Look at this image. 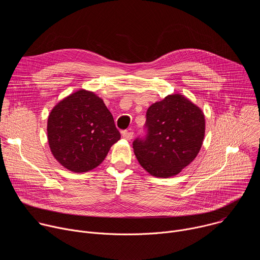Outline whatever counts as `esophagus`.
Returning a JSON list of instances; mask_svg holds the SVG:
<instances>
[{"label": "esophagus", "mask_w": 260, "mask_h": 260, "mask_svg": "<svg viewBox=\"0 0 260 260\" xmlns=\"http://www.w3.org/2000/svg\"><path fill=\"white\" fill-rule=\"evenodd\" d=\"M133 137H134V133L133 132H128V131H123L122 132V138L123 139L129 141V140L133 139Z\"/></svg>", "instance_id": "obj_1"}]
</instances>
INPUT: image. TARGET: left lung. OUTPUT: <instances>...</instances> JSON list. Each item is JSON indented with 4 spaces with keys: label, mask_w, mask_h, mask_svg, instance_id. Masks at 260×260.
<instances>
[{
    "label": "left lung",
    "mask_w": 260,
    "mask_h": 260,
    "mask_svg": "<svg viewBox=\"0 0 260 260\" xmlns=\"http://www.w3.org/2000/svg\"><path fill=\"white\" fill-rule=\"evenodd\" d=\"M145 132L133 142L138 161L152 176L172 177L200 152L205 116L184 95L171 94L148 108Z\"/></svg>",
    "instance_id": "8db88e82"
}]
</instances>
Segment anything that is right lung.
Returning <instances> with one entry per match:
<instances>
[{
  "instance_id": "obj_1",
  "label": "right lung",
  "mask_w": 260,
  "mask_h": 260,
  "mask_svg": "<svg viewBox=\"0 0 260 260\" xmlns=\"http://www.w3.org/2000/svg\"><path fill=\"white\" fill-rule=\"evenodd\" d=\"M50 150L66 169L83 173L96 168L120 139L103 100L80 89L60 101L47 122Z\"/></svg>"
}]
</instances>
